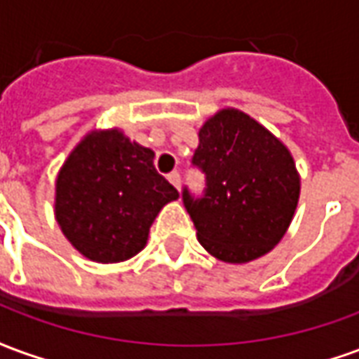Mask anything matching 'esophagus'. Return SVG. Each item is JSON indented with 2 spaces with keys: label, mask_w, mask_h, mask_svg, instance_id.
<instances>
[{
  "label": "esophagus",
  "mask_w": 359,
  "mask_h": 359,
  "mask_svg": "<svg viewBox=\"0 0 359 359\" xmlns=\"http://www.w3.org/2000/svg\"><path fill=\"white\" fill-rule=\"evenodd\" d=\"M167 179H169V182H171L172 187L179 190V188H180V175H179V172H177V171L169 172V177H167Z\"/></svg>",
  "instance_id": "1"
}]
</instances>
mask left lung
<instances>
[{
	"instance_id": "obj_1",
	"label": "left lung",
	"mask_w": 359,
	"mask_h": 359,
	"mask_svg": "<svg viewBox=\"0 0 359 359\" xmlns=\"http://www.w3.org/2000/svg\"><path fill=\"white\" fill-rule=\"evenodd\" d=\"M192 165L205 190L182 202L203 248L226 264L265 256L285 236L300 198V177L290 151L257 121L221 109L200 128Z\"/></svg>"
}]
</instances>
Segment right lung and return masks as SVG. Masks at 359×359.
<instances>
[{
  "label": "right lung",
  "mask_w": 359,
  "mask_h": 359,
  "mask_svg": "<svg viewBox=\"0 0 359 359\" xmlns=\"http://www.w3.org/2000/svg\"><path fill=\"white\" fill-rule=\"evenodd\" d=\"M177 188L154 167V151L125 134L94 130L71 151L55 182V219L67 241L97 264L136 256Z\"/></svg>",
  "instance_id": "obj_1"
}]
</instances>
